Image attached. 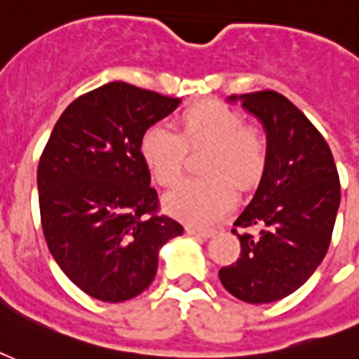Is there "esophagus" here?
<instances>
[{
	"instance_id": "obj_1",
	"label": "esophagus",
	"mask_w": 359,
	"mask_h": 359,
	"mask_svg": "<svg viewBox=\"0 0 359 359\" xmlns=\"http://www.w3.org/2000/svg\"><path fill=\"white\" fill-rule=\"evenodd\" d=\"M187 232L194 238H201V240H207V238H211L215 233V230H209V228H196V226H188Z\"/></svg>"
}]
</instances>
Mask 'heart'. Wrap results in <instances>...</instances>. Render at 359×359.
I'll return each instance as SVG.
<instances>
[{"label": "heart", "mask_w": 359, "mask_h": 359, "mask_svg": "<svg viewBox=\"0 0 359 359\" xmlns=\"http://www.w3.org/2000/svg\"><path fill=\"white\" fill-rule=\"evenodd\" d=\"M179 131L148 127L140 139V159L161 187H175L184 172L187 148L209 146L203 171L215 172L182 182L165 196V209L188 224H211L236 205L240 188L253 187L266 159L264 142L245 119L220 102H203L180 114Z\"/></svg>", "instance_id": "obj_1"}]
</instances>
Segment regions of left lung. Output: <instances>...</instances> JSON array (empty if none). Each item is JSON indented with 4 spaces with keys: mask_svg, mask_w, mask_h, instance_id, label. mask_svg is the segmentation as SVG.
Returning <instances> with one entry per match:
<instances>
[{
    "mask_svg": "<svg viewBox=\"0 0 359 359\" xmlns=\"http://www.w3.org/2000/svg\"><path fill=\"white\" fill-rule=\"evenodd\" d=\"M266 133V159L253 200L233 226L240 259L219 270L228 293L249 304L280 301L314 274L331 243L341 184L327 142L304 114L276 91L232 95Z\"/></svg>",
    "mask_w": 359,
    "mask_h": 359,
    "instance_id": "left-lung-1",
    "label": "left lung"
}]
</instances>
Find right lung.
Masks as SVG:
<instances>
[{
	"mask_svg": "<svg viewBox=\"0 0 359 359\" xmlns=\"http://www.w3.org/2000/svg\"><path fill=\"white\" fill-rule=\"evenodd\" d=\"M180 98L112 81L76 98L53 129L38 167L45 241L83 293L129 301L158 272L159 249L184 232L156 215L158 192L140 159L148 127Z\"/></svg>",
	"mask_w": 359,
	"mask_h": 359,
	"instance_id": "add662e5",
	"label": "right lung"
}]
</instances>
